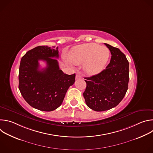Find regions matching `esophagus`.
I'll use <instances>...</instances> for the list:
<instances>
[{"mask_svg":"<svg viewBox=\"0 0 153 153\" xmlns=\"http://www.w3.org/2000/svg\"><path fill=\"white\" fill-rule=\"evenodd\" d=\"M80 77H81L80 74H79V73H77V74H76V79H79V78H80Z\"/></svg>","mask_w":153,"mask_h":153,"instance_id":"obj_1","label":"esophagus"}]
</instances>
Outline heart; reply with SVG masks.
Returning a JSON list of instances; mask_svg holds the SVG:
<instances>
[{"mask_svg":"<svg viewBox=\"0 0 153 153\" xmlns=\"http://www.w3.org/2000/svg\"><path fill=\"white\" fill-rule=\"evenodd\" d=\"M110 52L106 47L96 43H86L74 47L69 53L71 61L77 64L85 62L83 68L90 75L101 72L107 63Z\"/></svg>","mask_w":153,"mask_h":153,"instance_id":"1","label":"heart"}]
</instances>
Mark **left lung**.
Here are the masks:
<instances>
[{"label": "left lung", "mask_w": 153, "mask_h": 153, "mask_svg": "<svg viewBox=\"0 0 153 153\" xmlns=\"http://www.w3.org/2000/svg\"><path fill=\"white\" fill-rule=\"evenodd\" d=\"M111 58L106 69L90 77L83 93L86 105L96 111H103L116 106L123 99L129 82V62L117 48L105 43Z\"/></svg>", "instance_id": "8db88e82"}]
</instances>
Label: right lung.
I'll return each instance as SVG.
<instances>
[{"label":"right lung","mask_w":153,"mask_h":153,"mask_svg":"<svg viewBox=\"0 0 153 153\" xmlns=\"http://www.w3.org/2000/svg\"><path fill=\"white\" fill-rule=\"evenodd\" d=\"M58 47L39 46L28 51L21 59L19 73V89L32 107L51 111L59 107L69 87L75 82L76 74L68 75L60 70ZM39 60L47 67L40 70Z\"/></svg>","instance_id":"right-lung-1"}]
</instances>
